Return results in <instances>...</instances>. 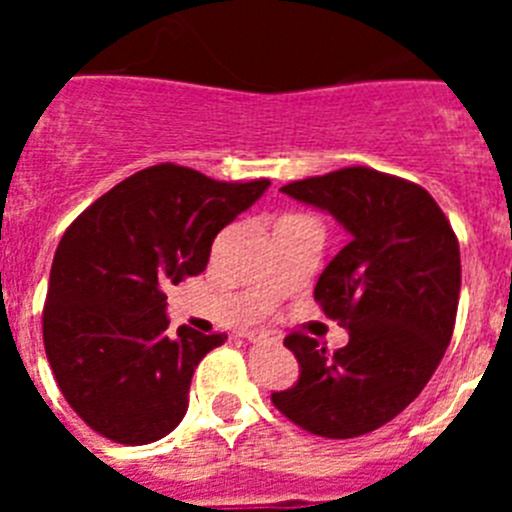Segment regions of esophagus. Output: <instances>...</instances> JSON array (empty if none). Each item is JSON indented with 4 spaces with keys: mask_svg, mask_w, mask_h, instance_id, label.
Instances as JSON below:
<instances>
[{
    "mask_svg": "<svg viewBox=\"0 0 512 512\" xmlns=\"http://www.w3.org/2000/svg\"><path fill=\"white\" fill-rule=\"evenodd\" d=\"M248 341H253V343H259V341L279 343L282 338H279L277 333H269V330H251V333H248Z\"/></svg>",
    "mask_w": 512,
    "mask_h": 512,
    "instance_id": "34e87169",
    "label": "esophagus"
}]
</instances>
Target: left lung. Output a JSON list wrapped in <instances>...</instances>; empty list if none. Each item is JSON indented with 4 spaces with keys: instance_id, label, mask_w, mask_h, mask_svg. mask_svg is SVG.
<instances>
[{
    "instance_id": "8db88e82",
    "label": "left lung",
    "mask_w": 512,
    "mask_h": 512,
    "mask_svg": "<svg viewBox=\"0 0 512 512\" xmlns=\"http://www.w3.org/2000/svg\"><path fill=\"white\" fill-rule=\"evenodd\" d=\"M282 192L328 210L351 233L315 284V302L348 330V343L330 354L300 330L289 333L284 346L300 377L271 402L312 436H364L408 408L446 354L459 241L420 184L369 166L307 176Z\"/></svg>"
}]
</instances>
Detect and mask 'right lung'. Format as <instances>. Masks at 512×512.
<instances>
[{
    "instance_id": "obj_1",
    "label": "right lung",
    "mask_w": 512,
    "mask_h": 512,
    "mask_svg": "<svg viewBox=\"0 0 512 512\" xmlns=\"http://www.w3.org/2000/svg\"><path fill=\"white\" fill-rule=\"evenodd\" d=\"M269 179L217 182L179 164L122 179L66 228L43 305L58 390L99 436L158 441L182 423L192 374L225 333H169L166 289L202 274L215 235Z\"/></svg>"
}]
</instances>
